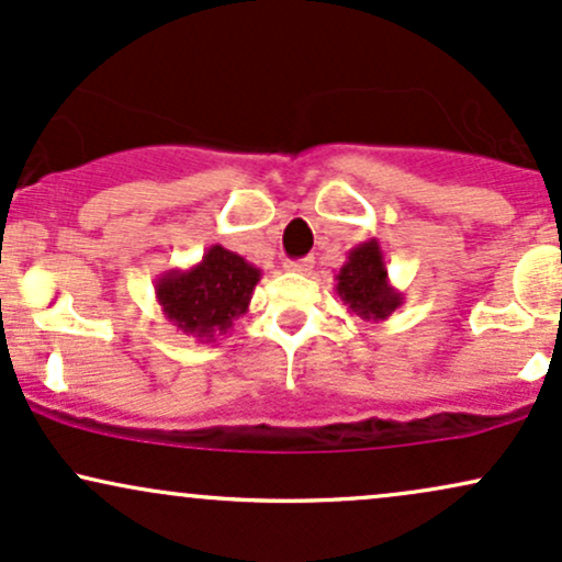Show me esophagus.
<instances>
[{
    "instance_id": "34e87169",
    "label": "esophagus",
    "mask_w": 562,
    "mask_h": 562,
    "mask_svg": "<svg viewBox=\"0 0 562 562\" xmlns=\"http://www.w3.org/2000/svg\"><path fill=\"white\" fill-rule=\"evenodd\" d=\"M288 272H295V274H308L314 269V261L312 259H299V261H288L285 263Z\"/></svg>"
}]
</instances>
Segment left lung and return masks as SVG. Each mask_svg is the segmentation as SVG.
Segmentation results:
<instances>
[{
	"label": "left lung",
	"instance_id": "1",
	"mask_svg": "<svg viewBox=\"0 0 562 562\" xmlns=\"http://www.w3.org/2000/svg\"><path fill=\"white\" fill-rule=\"evenodd\" d=\"M335 293L353 317L364 322L389 319L404 303V293L391 285L389 267L375 237L348 250L344 267L335 274Z\"/></svg>",
	"mask_w": 562,
	"mask_h": 562
}]
</instances>
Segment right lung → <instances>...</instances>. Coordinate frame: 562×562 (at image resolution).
<instances>
[{"instance_id": "right-lung-1", "label": "right lung", "mask_w": 562, "mask_h": 562, "mask_svg": "<svg viewBox=\"0 0 562 562\" xmlns=\"http://www.w3.org/2000/svg\"><path fill=\"white\" fill-rule=\"evenodd\" d=\"M259 280V267L222 245H211L198 263L158 277L156 301L179 333L211 344L248 312Z\"/></svg>"}]
</instances>
